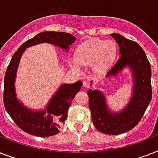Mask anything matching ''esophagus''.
I'll use <instances>...</instances> for the list:
<instances>
[{
  "label": "esophagus",
  "instance_id": "obj_1",
  "mask_svg": "<svg viewBox=\"0 0 158 158\" xmlns=\"http://www.w3.org/2000/svg\"><path fill=\"white\" fill-rule=\"evenodd\" d=\"M83 86L85 87V88H89L90 86V82L89 81H83Z\"/></svg>",
  "mask_w": 158,
  "mask_h": 158
}]
</instances>
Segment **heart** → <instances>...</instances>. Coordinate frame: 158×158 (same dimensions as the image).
<instances>
[{"label":"heart","instance_id":"obj_1","mask_svg":"<svg viewBox=\"0 0 158 158\" xmlns=\"http://www.w3.org/2000/svg\"><path fill=\"white\" fill-rule=\"evenodd\" d=\"M116 55V46L113 41L94 39L81 45L77 51V59H73L71 64L77 67L81 64H92L96 62L99 69H104L113 62Z\"/></svg>","mask_w":158,"mask_h":158}]
</instances>
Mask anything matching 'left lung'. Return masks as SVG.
<instances>
[{
    "instance_id": "obj_1",
    "label": "left lung",
    "mask_w": 158,
    "mask_h": 158,
    "mask_svg": "<svg viewBox=\"0 0 158 158\" xmlns=\"http://www.w3.org/2000/svg\"><path fill=\"white\" fill-rule=\"evenodd\" d=\"M111 36L119 46L120 58L107 76H115L124 67L133 72L134 89L131 102L119 113H112L106 105L105 98L96 89H89V108L93 124L97 130L107 135H119L133 129L143 117L152 99L151 66L145 52L137 42L125 38L119 34Z\"/></svg>"
}]
</instances>
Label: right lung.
I'll return each instance as SVG.
<instances>
[{
    "label": "right lung",
    "mask_w": 158,
    "mask_h": 158,
    "mask_svg": "<svg viewBox=\"0 0 158 158\" xmlns=\"http://www.w3.org/2000/svg\"><path fill=\"white\" fill-rule=\"evenodd\" d=\"M75 36L63 31H43L23 44L13 55L4 78V105L15 123L26 133L39 137L57 135L61 125L68 117V111L74 97L80 90L82 81L61 85L45 110L32 112L18 101L15 90L16 72L21 55L25 49L39 43H50L68 50L74 42Z\"/></svg>",
    "instance_id": "1"
}]
</instances>
